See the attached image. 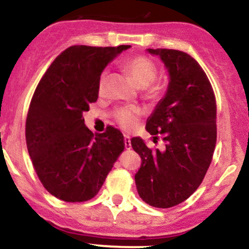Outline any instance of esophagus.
Instances as JSON below:
<instances>
[{
    "instance_id": "34e87169",
    "label": "esophagus",
    "mask_w": 249,
    "mask_h": 249,
    "mask_svg": "<svg viewBox=\"0 0 249 249\" xmlns=\"http://www.w3.org/2000/svg\"><path fill=\"white\" fill-rule=\"evenodd\" d=\"M124 148H125V149H130V147H132V143H130V138H129V136L124 135Z\"/></svg>"
}]
</instances>
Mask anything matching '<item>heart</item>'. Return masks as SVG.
Here are the masks:
<instances>
[{"label":"heart","instance_id":"obj_1","mask_svg":"<svg viewBox=\"0 0 249 249\" xmlns=\"http://www.w3.org/2000/svg\"><path fill=\"white\" fill-rule=\"evenodd\" d=\"M124 69L128 71V74L133 77L134 82L139 88H146L152 85L156 79L158 75V68L155 63L149 58L144 56H136L125 61L124 64ZM107 79V75L103 74L101 80H100V93H102L105 88V82ZM158 93V87H152L148 90L149 95H155ZM139 111L134 108H121L116 111V120L120 125L124 129H130L136 124L138 120Z\"/></svg>","mask_w":249,"mask_h":249}]
</instances>
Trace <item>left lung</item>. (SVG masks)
I'll return each instance as SVG.
<instances>
[{
  "mask_svg": "<svg viewBox=\"0 0 249 249\" xmlns=\"http://www.w3.org/2000/svg\"><path fill=\"white\" fill-rule=\"evenodd\" d=\"M147 52L159 56L169 76L166 94L146 124L154 140L162 134L166 149L152 150L141 138L130 140L141 158L135 183L144 202L169 208L188 199L207 173L216 143V103L207 75L191 55Z\"/></svg>",
  "mask_w": 249,
  "mask_h": 249,
  "instance_id": "1",
  "label": "left lung"
}]
</instances>
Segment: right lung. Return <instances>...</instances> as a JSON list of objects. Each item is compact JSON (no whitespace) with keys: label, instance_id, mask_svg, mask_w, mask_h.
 <instances>
[{"label":"right lung","instance_id":"obj_1","mask_svg":"<svg viewBox=\"0 0 249 249\" xmlns=\"http://www.w3.org/2000/svg\"><path fill=\"white\" fill-rule=\"evenodd\" d=\"M129 48L69 47L36 87L26 121L27 148L42 185L57 199H93L124 152L120 130L109 127L94 135L82 115L99 97L103 69Z\"/></svg>","mask_w":249,"mask_h":249}]
</instances>
